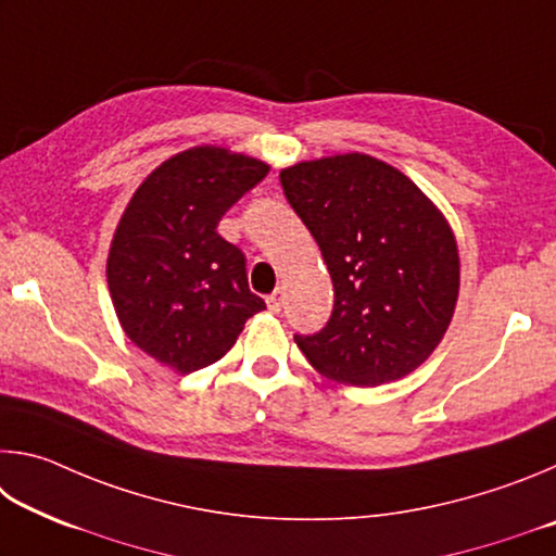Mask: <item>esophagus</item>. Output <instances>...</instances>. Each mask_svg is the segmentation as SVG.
<instances>
[{"label":"esophagus","mask_w":556,"mask_h":556,"mask_svg":"<svg viewBox=\"0 0 556 556\" xmlns=\"http://www.w3.org/2000/svg\"><path fill=\"white\" fill-rule=\"evenodd\" d=\"M281 304H285V291L277 289L275 294L267 296V308L271 314H279L281 312Z\"/></svg>","instance_id":"1"}]
</instances>
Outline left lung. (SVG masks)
<instances>
[{
  "label": "left lung",
  "instance_id": "left-lung-1",
  "mask_svg": "<svg viewBox=\"0 0 556 556\" xmlns=\"http://www.w3.org/2000/svg\"><path fill=\"white\" fill-rule=\"evenodd\" d=\"M279 181L336 291L326 328L296 336L299 351L348 388L417 370L458 301V244L444 213L400 168L361 152L299 162Z\"/></svg>",
  "mask_w": 556,
  "mask_h": 556
}]
</instances>
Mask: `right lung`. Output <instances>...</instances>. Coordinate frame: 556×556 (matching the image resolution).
<instances>
[{"instance_id":"obj_1","label":"right lung","mask_w":556,"mask_h":556,"mask_svg":"<svg viewBox=\"0 0 556 556\" xmlns=\"http://www.w3.org/2000/svg\"><path fill=\"white\" fill-rule=\"evenodd\" d=\"M267 172L255 156L191 147L159 164L122 213L108 255L112 306L129 341L174 372L220 361L265 308L218 223Z\"/></svg>"}]
</instances>
